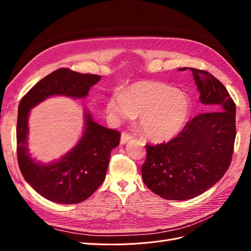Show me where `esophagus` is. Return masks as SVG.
<instances>
[{
	"mask_svg": "<svg viewBox=\"0 0 251 251\" xmlns=\"http://www.w3.org/2000/svg\"><path fill=\"white\" fill-rule=\"evenodd\" d=\"M132 138H133V136L131 134H128L126 132H123V134H121V138H120V143L126 144V142L130 141Z\"/></svg>",
	"mask_w": 251,
	"mask_h": 251,
	"instance_id": "obj_1",
	"label": "esophagus"
}]
</instances>
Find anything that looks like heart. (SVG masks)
Returning <instances> with one entry per match:
<instances>
[{"label": "heart", "mask_w": 251, "mask_h": 251, "mask_svg": "<svg viewBox=\"0 0 251 251\" xmlns=\"http://www.w3.org/2000/svg\"><path fill=\"white\" fill-rule=\"evenodd\" d=\"M105 110L116 120L139 116L142 133L153 142H164L177 136L191 115L189 97L163 82L140 80L114 93Z\"/></svg>", "instance_id": "1"}]
</instances>
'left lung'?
Listing matches in <instances>:
<instances>
[{
  "label": "left lung",
  "mask_w": 251,
  "mask_h": 251,
  "mask_svg": "<svg viewBox=\"0 0 251 251\" xmlns=\"http://www.w3.org/2000/svg\"><path fill=\"white\" fill-rule=\"evenodd\" d=\"M186 68H181L184 71ZM205 111L168 143L147 146L142 179L166 200H188L206 192L228 170L235 139V104L223 83L191 68Z\"/></svg>",
  "instance_id": "1"
}]
</instances>
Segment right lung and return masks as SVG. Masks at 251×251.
<instances>
[{"instance_id": "right-lung-1", "label": "right lung", "mask_w": 251, "mask_h": 251, "mask_svg": "<svg viewBox=\"0 0 251 251\" xmlns=\"http://www.w3.org/2000/svg\"><path fill=\"white\" fill-rule=\"evenodd\" d=\"M100 78V75L60 68L30 89L19 104L17 151L20 170L34 191L47 200L76 204L88 199L105 178L111 151L118 147L120 133L95 123L86 109L85 130L78 142L58 160L41 163L29 154L30 110L51 96L85 98Z\"/></svg>"}]
</instances>
